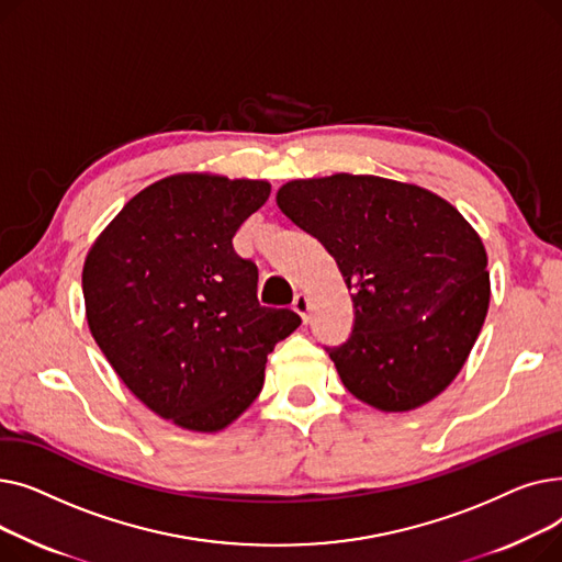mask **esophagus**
Instances as JSON below:
<instances>
[{
  "mask_svg": "<svg viewBox=\"0 0 562 562\" xmlns=\"http://www.w3.org/2000/svg\"><path fill=\"white\" fill-rule=\"evenodd\" d=\"M293 310L301 314L303 323H310V301H307L305 293H299V296L293 299Z\"/></svg>",
  "mask_w": 562,
  "mask_h": 562,
  "instance_id": "34e87169",
  "label": "esophagus"
}]
</instances>
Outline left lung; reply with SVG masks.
Masks as SVG:
<instances>
[{
  "mask_svg": "<svg viewBox=\"0 0 562 562\" xmlns=\"http://www.w3.org/2000/svg\"><path fill=\"white\" fill-rule=\"evenodd\" d=\"M278 206L326 248L352 301V330L326 346L344 387L405 412L445 392L490 303L481 236L447 200L373 175L296 180Z\"/></svg>",
  "mask_w": 562,
  "mask_h": 562,
  "instance_id": "left-lung-1",
  "label": "left lung"
}]
</instances>
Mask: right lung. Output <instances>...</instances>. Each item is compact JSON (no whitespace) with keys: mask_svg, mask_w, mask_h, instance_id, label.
<instances>
[{"mask_svg":"<svg viewBox=\"0 0 562 562\" xmlns=\"http://www.w3.org/2000/svg\"><path fill=\"white\" fill-rule=\"evenodd\" d=\"M271 187L172 175L134 195L83 263L91 333L159 417L214 432L257 398L278 341L301 326L257 301V263L232 239Z\"/></svg>","mask_w":562,"mask_h":562,"instance_id":"add662e5","label":"right lung"}]
</instances>
